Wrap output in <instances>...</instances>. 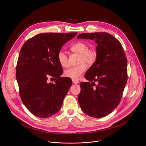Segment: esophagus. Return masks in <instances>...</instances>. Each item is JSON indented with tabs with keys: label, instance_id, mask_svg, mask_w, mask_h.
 Instances as JSON below:
<instances>
[{
	"label": "esophagus",
	"instance_id": "esophagus-1",
	"mask_svg": "<svg viewBox=\"0 0 146 146\" xmlns=\"http://www.w3.org/2000/svg\"><path fill=\"white\" fill-rule=\"evenodd\" d=\"M72 82H73V83H74V84H78V83L79 82L78 81L76 80H72Z\"/></svg>",
	"mask_w": 146,
	"mask_h": 146
}]
</instances>
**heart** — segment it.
Masks as SVG:
<instances>
[{
  "mask_svg": "<svg viewBox=\"0 0 146 146\" xmlns=\"http://www.w3.org/2000/svg\"><path fill=\"white\" fill-rule=\"evenodd\" d=\"M70 50L80 55L78 65L70 67L64 72L65 77L72 80H78L80 78L82 74L86 70L87 66L93 65L96 60L98 52L95 48H88V45L84 41H78L70 47ZM57 59L60 66L66 67L68 65V56L66 53L62 50L58 52Z\"/></svg>",
  "mask_w": 146,
  "mask_h": 146,
  "instance_id": "heart-1",
  "label": "heart"
}]
</instances>
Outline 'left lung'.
I'll use <instances>...</instances> for the list:
<instances>
[{"label": "left lung", "instance_id": "8db88e82", "mask_svg": "<svg viewBox=\"0 0 146 146\" xmlns=\"http://www.w3.org/2000/svg\"><path fill=\"white\" fill-rule=\"evenodd\" d=\"M77 38L94 40L98 52L96 60L86 73L89 82L80 83L78 103L90 117H105L117 107L122 98L128 79L127 58L121 43L108 33H84Z\"/></svg>", "mask_w": 146, "mask_h": 146}]
</instances>
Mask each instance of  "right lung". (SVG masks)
Returning a JSON list of instances; mask_svg holds the SVG:
<instances>
[{
    "label": "right lung",
    "instance_id": "1",
    "mask_svg": "<svg viewBox=\"0 0 146 146\" xmlns=\"http://www.w3.org/2000/svg\"><path fill=\"white\" fill-rule=\"evenodd\" d=\"M77 33H40L28 39L20 50L16 67L19 95L26 108L36 117H51L62 105L72 82L60 77L63 69L57 54ZM49 75L57 79L54 83L47 82Z\"/></svg>",
    "mask_w": 146,
    "mask_h": 146
}]
</instances>
